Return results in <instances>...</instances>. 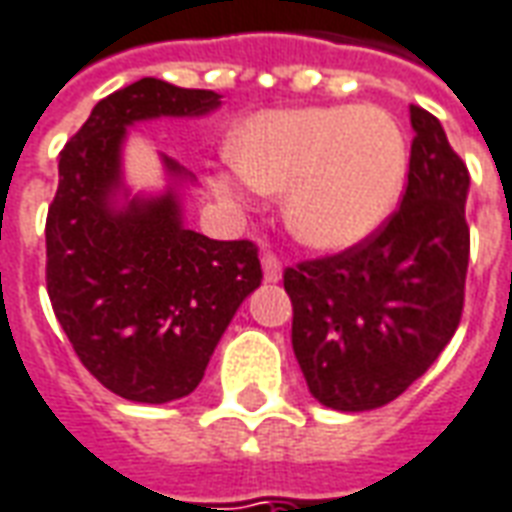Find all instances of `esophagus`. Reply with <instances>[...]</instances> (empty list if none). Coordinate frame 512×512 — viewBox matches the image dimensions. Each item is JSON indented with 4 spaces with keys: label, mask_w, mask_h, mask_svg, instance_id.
I'll list each match as a JSON object with an SVG mask.
<instances>
[{
    "label": "esophagus",
    "mask_w": 512,
    "mask_h": 512,
    "mask_svg": "<svg viewBox=\"0 0 512 512\" xmlns=\"http://www.w3.org/2000/svg\"><path fill=\"white\" fill-rule=\"evenodd\" d=\"M261 270H264V281L278 283L283 278V264L275 253H264L261 256Z\"/></svg>",
    "instance_id": "1"
}]
</instances>
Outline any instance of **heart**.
<instances>
[{
	"label": "heart",
	"mask_w": 512,
	"mask_h": 512,
	"mask_svg": "<svg viewBox=\"0 0 512 512\" xmlns=\"http://www.w3.org/2000/svg\"><path fill=\"white\" fill-rule=\"evenodd\" d=\"M401 125L376 106L261 111L231 136L215 188L231 201L286 193L283 218L319 251H343L393 212L406 177Z\"/></svg>",
	"instance_id": "obj_1"
}]
</instances>
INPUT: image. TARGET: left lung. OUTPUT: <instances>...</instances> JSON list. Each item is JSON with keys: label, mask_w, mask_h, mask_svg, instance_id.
I'll return each mask as SVG.
<instances>
[{"label": "left lung", "mask_w": 512, "mask_h": 512, "mask_svg": "<svg viewBox=\"0 0 512 512\" xmlns=\"http://www.w3.org/2000/svg\"><path fill=\"white\" fill-rule=\"evenodd\" d=\"M401 207L346 251L283 272L294 357L319 404L368 412L431 368L464 311L469 171L434 114L409 108Z\"/></svg>", "instance_id": "obj_1"}]
</instances>
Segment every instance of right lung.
Here are the masks:
<instances>
[{
  "label": "right lung",
  "instance_id": "right-lung-1",
  "mask_svg": "<svg viewBox=\"0 0 512 512\" xmlns=\"http://www.w3.org/2000/svg\"><path fill=\"white\" fill-rule=\"evenodd\" d=\"M212 89L141 78L92 108L59 152V188L46 220V283L78 360L111 393L169 404L199 387L220 335L261 283L259 248L220 242L182 223L174 160L160 196H133L122 182L130 125L204 117Z\"/></svg>",
  "mask_w": 512,
  "mask_h": 512
}]
</instances>
